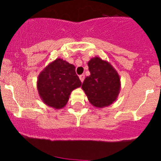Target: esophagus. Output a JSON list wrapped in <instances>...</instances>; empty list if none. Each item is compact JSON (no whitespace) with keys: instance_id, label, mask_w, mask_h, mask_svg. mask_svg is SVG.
Here are the masks:
<instances>
[{"instance_id":"1","label":"esophagus","mask_w":161,"mask_h":161,"mask_svg":"<svg viewBox=\"0 0 161 161\" xmlns=\"http://www.w3.org/2000/svg\"><path fill=\"white\" fill-rule=\"evenodd\" d=\"M79 77H80V81L83 82L84 80H85V75H84V74H82V75H80Z\"/></svg>"}]
</instances>
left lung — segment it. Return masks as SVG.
Instances as JSON below:
<instances>
[{"label":"left lung","instance_id":"left-lung-1","mask_svg":"<svg viewBox=\"0 0 161 161\" xmlns=\"http://www.w3.org/2000/svg\"><path fill=\"white\" fill-rule=\"evenodd\" d=\"M90 76L82 84L88 99L96 107H105L113 103L119 93L120 79L118 72L108 62L94 57L88 63Z\"/></svg>","mask_w":161,"mask_h":161}]
</instances>
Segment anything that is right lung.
<instances>
[{"instance_id":"1","label":"right lung","mask_w":161,"mask_h":161,"mask_svg":"<svg viewBox=\"0 0 161 161\" xmlns=\"http://www.w3.org/2000/svg\"><path fill=\"white\" fill-rule=\"evenodd\" d=\"M80 85L75 66L61 59L50 64L38 76L37 83L42 102L55 109L63 108L71 92Z\"/></svg>"}]
</instances>
